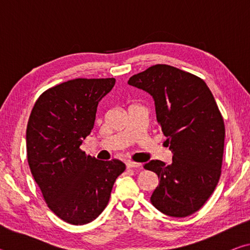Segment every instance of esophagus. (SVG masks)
<instances>
[{
  "instance_id": "34e87169",
  "label": "esophagus",
  "mask_w": 250,
  "mask_h": 250,
  "mask_svg": "<svg viewBox=\"0 0 250 250\" xmlns=\"http://www.w3.org/2000/svg\"><path fill=\"white\" fill-rule=\"evenodd\" d=\"M125 166L129 168H139V167H141L142 164L138 163V162H133V161H128V162L125 163Z\"/></svg>"
}]
</instances>
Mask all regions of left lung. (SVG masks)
Here are the masks:
<instances>
[{"instance_id": "8db88e82", "label": "left lung", "mask_w": 250, "mask_h": 250, "mask_svg": "<svg viewBox=\"0 0 250 250\" xmlns=\"http://www.w3.org/2000/svg\"><path fill=\"white\" fill-rule=\"evenodd\" d=\"M129 84L153 97L156 120L167 138L172 163L151 160L159 185L151 203L161 213L186 217L214 192L222 173L225 125L203 79L168 65H154L133 75Z\"/></svg>"}]
</instances>
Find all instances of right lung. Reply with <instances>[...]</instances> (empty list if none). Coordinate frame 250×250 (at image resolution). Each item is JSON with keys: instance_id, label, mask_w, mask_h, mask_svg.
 <instances>
[{"instance_id": "add662e5", "label": "right lung", "mask_w": 250, "mask_h": 250, "mask_svg": "<svg viewBox=\"0 0 250 250\" xmlns=\"http://www.w3.org/2000/svg\"><path fill=\"white\" fill-rule=\"evenodd\" d=\"M115 78L68 80L49 88L32 109L26 129L27 161L49 209L71 225L96 219L107 206L116 179L125 170L80 150L94 128L99 101Z\"/></svg>"}]
</instances>
